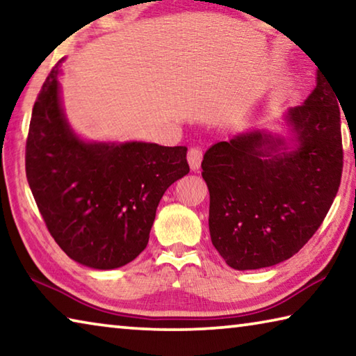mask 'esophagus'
<instances>
[{
	"instance_id": "esophagus-1",
	"label": "esophagus",
	"mask_w": 356,
	"mask_h": 356,
	"mask_svg": "<svg viewBox=\"0 0 356 356\" xmlns=\"http://www.w3.org/2000/svg\"><path fill=\"white\" fill-rule=\"evenodd\" d=\"M186 160H188V165L193 171H197L201 166V160H202V150L200 147H190L188 150V156H186Z\"/></svg>"
}]
</instances>
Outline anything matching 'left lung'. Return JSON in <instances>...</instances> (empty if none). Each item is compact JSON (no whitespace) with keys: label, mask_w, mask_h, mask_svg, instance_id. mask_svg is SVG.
Wrapping results in <instances>:
<instances>
[{"label":"left lung","mask_w":356,"mask_h":356,"mask_svg":"<svg viewBox=\"0 0 356 356\" xmlns=\"http://www.w3.org/2000/svg\"><path fill=\"white\" fill-rule=\"evenodd\" d=\"M339 99L327 78L286 114L293 147L254 130L210 147L202 177L210 193L212 243L229 267L256 270L292 257L321 227L339 190Z\"/></svg>","instance_id":"obj_1"}]
</instances>
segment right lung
<instances>
[{
	"label": "right lung",
	"instance_id": "obj_1",
	"mask_svg": "<svg viewBox=\"0 0 356 356\" xmlns=\"http://www.w3.org/2000/svg\"><path fill=\"white\" fill-rule=\"evenodd\" d=\"M33 108L26 179L48 232L70 259L111 270L146 248L165 191L190 171L186 147L84 143L65 120L59 65Z\"/></svg>",
	"mask_w": 356,
	"mask_h": 356
}]
</instances>
